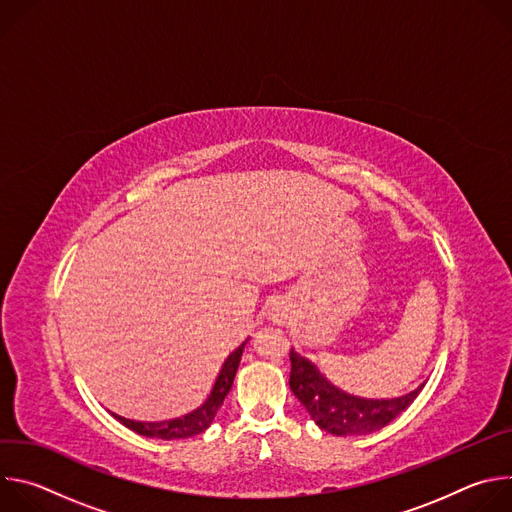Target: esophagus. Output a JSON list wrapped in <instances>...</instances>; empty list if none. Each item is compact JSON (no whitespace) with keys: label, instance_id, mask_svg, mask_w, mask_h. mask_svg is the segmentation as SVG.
I'll return each mask as SVG.
<instances>
[{"label":"esophagus","instance_id":"1","mask_svg":"<svg viewBox=\"0 0 512 512\" xmlns=\"http://www.w3.org/2000/svg\"><path fill=\"white\" fill-rule=\"evenodd\" d=\"M271 320H273V322H281V320H285V314H283V312H281V314H279V312H273V314H271Z\"/></svg>","mask_w":512,"mask_h":512}]
</instances>
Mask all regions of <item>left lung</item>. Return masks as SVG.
Returning a JSON list of instances; mask_svg holds the SVG:
<instances>
[{
  "instance_id": "8db88e82",
  "label": "left lung",
  "mask_w": 512,
  "mask_h": 512,
  "mask_svg": "<svg viewBox=\"0 0 512 512\" xmlns=\"http://www.w3.org/2000/svg\"><path fill=\"white\" fill-rule=\"evenodd\" d=\"M289 360V389L306 407L314 423L334 435H367L385 427L401 415L425 387L423 381L417 389L391 399L356 397L334 387L312 360L298 354L294 348L289 352Z\"/></svg>"
}]
</instances>
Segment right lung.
I'll use <instances>...</instances> for the list:
<instances>
[{
  "mask_svg": "<svg viewBox=\"0 0 512 512\" xmlns=\"http://www.w3.org/2000/svg\"><path fill=\"white\" fill-rule=\"evenodd\" d=\"M247 342H249V338L227 356L221 373H218V377L212 385L210 395L194 411H190L182 417L164 419V421H133V419H125L117 413H111V415L117 421H121L125 427H129L131 431H135L139 435H145V437H156V440H184V437H192V435L202 433L212 423L216 411L221 409L225 397L229 395V391L233 387V381H235V375H237V369H239V362H241V356H243V348H245Z\"/></svg>",
  "mask_w": 512,
  "mask_h": 512,
  "instance_id": "1",
  "label": "right lung"
}]
</instances>
